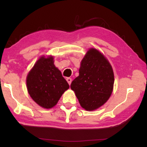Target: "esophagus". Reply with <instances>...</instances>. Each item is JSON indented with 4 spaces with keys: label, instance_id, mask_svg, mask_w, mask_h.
Wrapping results in <instances>:
<instances>
[{
    "label": "esophagus",
    "instance_id": "esophagus-1",
    "mask_svg": "<svg viewBox=\"0 0 147 147\" xmlns=\"http://www.w3.org/2000/svg\"><path fill=\"white\" fill-rule=\"evenodd\" d=\"M66 80H67V82H68L69 85L70 86V85H71V82H72V79H71V78H67Z\"/></svg>",
    "mask_w": 147,
    "mask_h": 147
}]
</instances>
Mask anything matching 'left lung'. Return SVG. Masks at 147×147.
<instances>
[{"mask_svg":"<svg viewBox=\"0 0 147 147\" xmlns=\"http://www.w3.org/2000/svg\"><path fill=\"white\" fill-rule=\"evenodd\" d=\"M114 74L105 57L96 49H89L81 62L79 76L72 82L81 106L92 111L102 106L113 91Z\"/></svg>","mask_w":147,"mask_h":147,"instance_id":"obj_1","label":"left lung"}]
</instances>
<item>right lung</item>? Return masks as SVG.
<instances>
[{
	"instance_id": "add662e5",
	"label": "right lung",
	"mask_w": 147,
	"mask_h": 147,
	"mask_svg": "<svg viewBox=\"0 0 147 147\" xmlns=\"http://www.w3.org/2000/svg\"><path fill=\"white\" fill-rule=\"evenodd\" d=\"M27 89L32 98L45 108H51L69 89L61 71L54 65L53 57L38 59L26 78Z\"/></svg>"
}]
</instances>
